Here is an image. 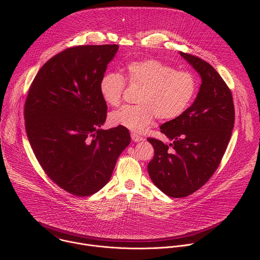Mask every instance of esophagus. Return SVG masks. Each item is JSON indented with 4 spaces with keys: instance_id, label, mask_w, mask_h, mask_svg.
<instances>
[{
    "instance_id": "obj_1",
    "label": "esophagus",
    "mask_w": 260,
    "mask_h": 260,
    "mask_svg": "<svg viewBox=\"0 0 260 260\" xmlns=\"http://www.w3.org/2000/svg\"><path fill=\"white\" fill-rule=\"evenodd\" d=\"M131 137H132V140H133L134 142H140V141H143V140H144V138H143L142 136H140V135H138V134H136V133H132V134H131Z\"/></svg>"
}]
</instances>
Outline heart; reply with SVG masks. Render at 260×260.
I'll list each match as a JSON object with an SVG mask.
<instances>
[{
    "label": "heart",
    "mask_w": 260,
    "mask_h": 260,
    "mask_svg": "<svg viewBox=\"0 0 260 260\" xmlns=\"http://www.w3.org/2000/svg\"><path fill=\"white\" fill-rule=\"evenodd\" d=\"M125 79L140 85L138 105H125L109 115L113 126L142 132L155 116L159 120H173L182 115L198 92V79L193 73L176 70L158 59L133 60L125 67ZM125 79L119 73L109 72L100 80L102 99L110 106L119 105L125 89Z\"/></svg>",
    "instance_id": "b5f03b06"
}]
</instances>
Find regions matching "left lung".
I'll use <instances>...</instances> for the list:
<instances>
[{
  "instance_id": "obj_1",
  "label": "left lung",
  "mask_w": 260,
  "mask_h": 260,
  "mask_svg": "<svg viewBox=\"0 0 260 260\" xmlns=\"http://www.w3.org/2000/svg\"><path fill=\"white\" fill-rule=\"evenodd\" d=\"M180 54L200 73V91L182 115L160 126L172 143L147 138L154 148L148 173L164 193L176 199L196 192L213 176L235 124L233 94L224 80L206 60Z\"/></svg>"
}]
</instances>
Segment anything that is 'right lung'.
I'll return each instance as SVG.
<instances>
[{
    "mask_svg": "<svg viewBox=\"0 0 260 260\" xmlns=\"http://www.w3.org/2000/svg\"><path fill=\"white\" fill-rule=\"evenodd\" d=\"M116 44L62 50L40 69L24 103L25 131L45 174L76 197L102 189L131 143L127 128L101 129L107 104L99 84Z\"/></svg>",
    "mask_w": 260,
    "mask_h": 260,
    "instance_id": "add662e5",
    "label": "right lung"
}]
</instances>
